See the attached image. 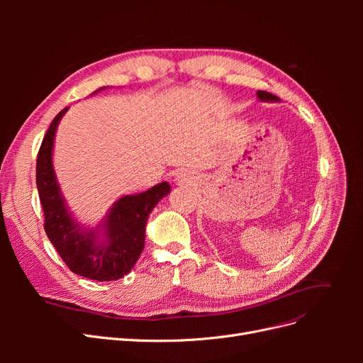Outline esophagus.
<instances>
[{
	"instance_id": "obj_1",
	"label": "esophagus",
	"mask_w": 363,
	"mask_h": 363,
	"mask_svg": "<svg viewBox=\"0 0 363 363\" xmlns=\"http://www.w3.org/2000/svg\"><path fill=\"white\" fill-rule=\"evenodd\" d=\"M177 179H179V177H177Z\"/></svg>"
}]
</instances>
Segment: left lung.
<instances>
[{"instance_id":"1","label":"left lung","mask_w":363,"mask_h":363,"mask_svg":"<svg viewBox=\"0 0 363 363\" xmlns=\"http://www.w3.org/2000/svg\"><path fill=\"white\" fill-rule=\"evenodd\" d=\"M257 98L260 101H277L279 100L276 95H272V94L265 92V91H257Z\"/></svg>"}]
</instances>
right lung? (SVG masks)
I'll return each mask as SVG.
<instances>
[{"instance_id": "add662e5", "label": "right lung", "mask_w": 363, "mask_h": 363, "mask_svg": "<svg viewBox=\"0 0 363 363\" xmlns=\"http://www.w3.org/2000/svg\"><path fill=\"white\" fill-rule=\"evenodd\" d=\"M67 111L65 107L52 119L38 152L36 184L45 216L43 228L72 272L96 281L118 280L138 262L144 250L147 219L171 186L162 182L142 194L125 195L111 207L101 225L82 227L63 200L52 168L54 135Z\"/></svg>"}]
</instances>
